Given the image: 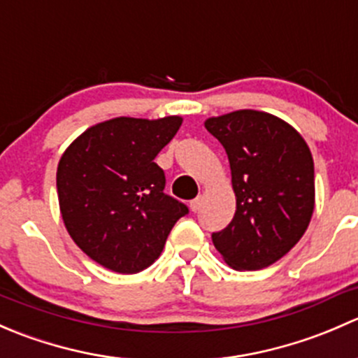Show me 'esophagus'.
I'll return each mask as SVG.
<instances>
[{
    "label": "esophagus",
    "instance_id": "34e87169",
    "mask_svg": "<svg viewBox=\"0 0 358 358\" xmlns=\"http://www.w3.org/2000/svg\"><path fill=\"white\" fill-rule=\"evenodd\" d=\"M201 206H202V197H197V199L190 201V209H192L194 213H196V211H199V209H201Z\"/></svg>",
    "mask_w": 358,
    "mask_h": 358
}]
</instances>
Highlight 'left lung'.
Segmentation results:
<instances>
[{
  "instance_id": "obj_1",
  "label": "left lung",
  "mask_w": 358,
  "mask_h": 358,
  "mask_svg": "<svg viewBox=\"0 0 358 358\" xmlns=\"http://www.w3.org/2000/svg\"><path fill=\"white\" fill-rule=\"evenodd\" d=\"M225 149L236 215L213 244L234 270H262L291 251L315 208L313 157L305 138L277 115L243 109L208 117Z\"/></svg>"
}]
</instances>
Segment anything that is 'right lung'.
<instances>
[{
    "instance_id": "right-lung-1",
    "label": "right lung",
    "mask_w": 358,
    "mask_h": 358,
    "mask_svg": "<svg viewBox=\"0 0 358 358\" xmlns=\"http://www.w3.org/2000/svg\"><path fill=\"white\" fill-rule=\"evenodd\" d=\"M180 115L114 117L90 126L57 168L60 215L69 236L93 262L136 273L161 256L175 223L189 213L164 194L154 162L182 126Z\"/></svg>"
}]
</instances>
